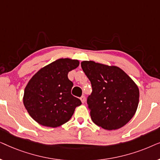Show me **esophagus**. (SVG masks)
<instances>
[{
	"label": "esophagus",
	"instance_id": "esophagus-1",
	"mask_svg": "<svg viewBox=\"0 0 160 160\" xmlns=\"http://www.w3.org/2000/svg\"><path fill=\"white\" fill-rule=\"evenodd\" d=\"M80 100H81V101H82V103H84L85 101H86V98H85L84 96H82V97L80 98Z\"/></svg>",
	"mask_w": 160,
	"mask_h": 160
}]
</instances>
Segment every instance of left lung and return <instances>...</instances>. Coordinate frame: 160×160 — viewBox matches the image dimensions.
Returning a JSON list of instances; mask_svg holds the SVG:
<instances>
[{"label": "left lung", "instance_id": "left-lung-1", "mask_svg": "<svg viewBox=\"0 0 160 160\" xmlns=\"http://www.w3.org/2000/svg\"><path fill=\"white\" fill-rule=\"evenodd\" d=\"M81 65L92 87V92L87 98L92 122L108 130L125 125L138 106L136 84L117 66L94 61H83Z\"/></svg>", "mask_w": 160, "mask_h": 160}]
</instances>
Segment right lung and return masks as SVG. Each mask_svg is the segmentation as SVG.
I'll use <instances>...</instances> for the list:
<instances>
[{"label": "right lung", "mask_w": 160, "mask_h": 160, "mask_svg": "<svg viewBox=\"0 0 160 160\" xmlns=\"http://www.w3.org/2000/svg\"><path fill=\"white\" fill-rule=\"evenodd\" d=\"M79 65V61L58 59L41 68L28 82L23 103L35 121L43 126L57 128L69 121L75 108L82 104L71 95L73 82L68 73Z\"/></svg>", "instance_id": "add662e5"}]
</instances>
